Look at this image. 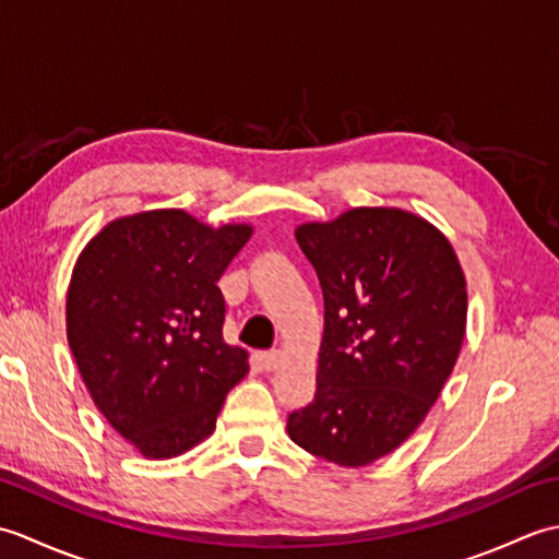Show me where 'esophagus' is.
Listing matches in <instances>:
<instances>
[{"label":"esophagus","instance_id":"esophagus-1","mask_svg":"<svg viewBox=\"0 0 559 559\" xmlns=\"http://www.w3.org/2000/svg\"><path fill=\"white\" fill-rule=\"evenodd\" d=\"M259 362H261V367H264L266 372H273V370H276V367L283 362V355H281V350L261 353V355H259Z\"/></svg>","mask_w":559,"mask_h":559}]
</instances>
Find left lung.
I'll return each mask as SVG.
<instances>
[{"label":"left lung","instance_id":"1","mask_svg":"<svg viewBox=\"0 0 559 559\" xmlns=\"http://www.w3.org/2000/svg\"><path fill=\"white\" fill-rule=\"evenodd\" d=\"M298 245L324 293L317 394L290 413L310 454L367 466L418 430L466 336V276L447 235L396 206L302 223Z\"/></svg>","mask_w":559,"mask_h":559}]
</instances>
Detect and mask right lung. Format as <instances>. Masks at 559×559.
Segmentation results:
<instances>
[{
	"mask_svg": "<svg viewBox=\"0 0 559 559\" xmlns=\"http://www.w3.org/2000/svg\"><path fill=\"white\" fill-rule=\"evenodd\" d=\"M182 209L115 218L88 240L67 290V341L83 384L146 459H173L216 430L225 394L249 372L223 338L216 281L252 237Z\"/></svg>",
	"mask_w": 559,
	"mask_h": 559,
	"instance_id": "1",
	"label": "right lung"
}]
</instances>
